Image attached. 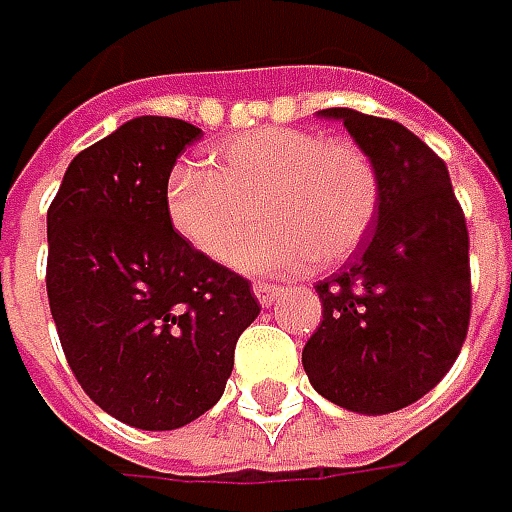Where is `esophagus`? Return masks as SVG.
I'll return each mask as SVG.
<instances>
[{
  "instance_id": "1",
  "label": "esophagus",
  "mask_w": 512,
  "mask_h": 512,
  "mask_svg": "<svg viewBox=\"0 0 512 512\" xmlns=\"http://www.w3.org/2000/svg\"><path fill=\"white\" fill-rule=\"evenodd\" d=\"M279 293H282V287L270 285V282H256V285H253V296L259 299V305H265V307L273 305Z\"/></svg>"
}]
</instances>
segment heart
Instances as JSON below:
<instances>
[{
    "label": "heart",
    "instance_id": "1",
    "mask_svg": "<svg viewBox=\"0 0 512 512\" xmlns=\"http://www.w3.org/2000/svg\"><path fill=\"white\" fill-rule=\"evenodd\" d=\"M382 179L350 139L302 128H262L210 150V168L170 170L165 207L173 230L210 262L230 265L255 226L271 222L240 254L250 273L333 267L362 245L376 222Z\"/></svg>",
    "mask_w": 512,
    "mask_h": 512
}]
</instances>
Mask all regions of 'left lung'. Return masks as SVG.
<instances>
[{"label": "left lung", "instance_id": "8db88e82", "mask_svg": "<svg viewBox=\"0 0 512 512\" xmlns=\"http://www.w3.org/2000/svg\"><path fill=\"white\" fill-rule=\"evenodd\" d=\"M376 162L379 213L364 250L316 285L310 384L344 410L393 413L442 382L470 325V236L442 159L416 133L350 108L322 110Z\"/></svg>", "mask_w": 512, "mask_h": 512}]
</instances>
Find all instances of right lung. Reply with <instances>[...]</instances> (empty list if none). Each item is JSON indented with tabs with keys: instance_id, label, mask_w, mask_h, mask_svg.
Wrapping results in <instances>:
<instances>
[{
	"instance_id": "right-lung-1",
	"label": "right lung",
	"mask_w": 512,
	"mask_h": 512,
	"mask_svg": "<svg viewBox=\"0 0 512 512\" xmlns=\"http://www.w3.org/2000/svg\"><path fill=\"white\" fill-rule=\"evenodd\" d=\"M202 130L139 116L85 148L48 207V302L70 370L113 419L176 430L225 393L259 302L173 230L165 187Z\"/></svg>"
}]
</instances>
